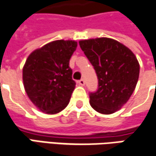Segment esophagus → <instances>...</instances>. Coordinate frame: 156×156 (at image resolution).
I'll list each match as a JSON object with an SVG mask.
<instances>
[{
	"instance_id": "esophagus-1",
	"label": "esophagus",
	"mask_w": 156,
	"mask_h": 156,
	"mask_svg": "<svg viewBox=\"0 0 156 156\" xmlns=\"http://www.w3.org/2000/svg\"><path fill=\"white\" fill-rule=\"evenodd\" d=\"M78 83L79 85H82L83 86V85H85V80L84 79H80V80H78Z\"/></svg>"
}]
</instances>
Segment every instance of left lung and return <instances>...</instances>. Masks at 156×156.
I'll return each mask as SVG.
<instances>
[{"mask_svg":"<svg viewBox=\"0 0 156 156\" xmlns=\"http://www.w3.org/2000/svg\"><path fill=\"white\" fill-rule=\"evenodd\" d=\"M81 50L98 77V90L90 93L91 107L99 113L119 110L131 97L138 82L140 65L124 44L111 38L79 41Z\"/></svg>","mask_w":156,"mask_h":156,"instance_id":"8db88e82","label":"left lung"}]
</instances>
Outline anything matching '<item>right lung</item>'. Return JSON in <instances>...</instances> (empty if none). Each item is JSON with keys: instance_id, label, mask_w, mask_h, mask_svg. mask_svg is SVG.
I'll return each instance as SVG.
<instances>
[{"instance_id": "add662e5", "label": "right lung", "mask_w": 156, "mask_h": 156, "mask_svg": "<svg viewBox=\"0 0 156 156\" xmlns=\"http://www.w3.org/2000/svg\"><path fill=\"white\" fill-rule=\"evenodd\" d=\"M77 46L75 41L57 40L27 58L23 69L24 89L41 112L55 114L69 104L76 85L69 63Z\"/></svg>"}]
</instances>
